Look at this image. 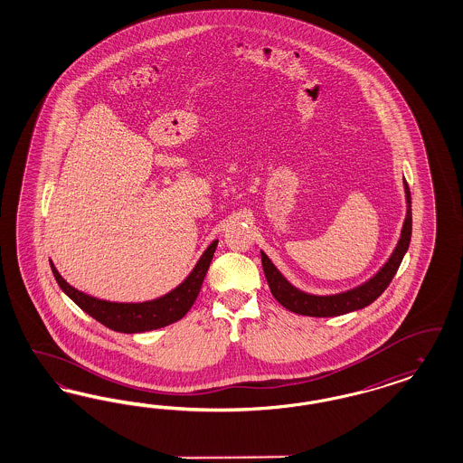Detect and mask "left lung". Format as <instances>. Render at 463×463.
<instances>
[{
  "label": "left lung",
  "instance_id": "1",
  "mask_svg": "<svg viewBox=\"0 0 463 463\" xmlns=\"http://www.w3.org/2000/svg\"><path fill=\"white\" fill-rule=\"evenodd\" d=\"M403 190H405L407 213H405V221L402 225L399 242H397L393 253L386 260V263L369 280L357 288L336 292V294H326V296L304 292L301 288L292 286L282 275V271L273 265V261L267 256V253L261 251V265H263V271H265V277H267L273 298L286 309L296 313V315L317 317V318L347 315V313L363 309L369 304L374 303L384 292V288L390 286V282L399 270L400 263L411 244L412 202H411V190H409V184L405 179H403Z\"/></svg>",
  "mask_w": 463,
  "mask_h": 463
}]
</instances>
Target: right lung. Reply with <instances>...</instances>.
<instances>
[{
	"instance_id": "1",
	"label": "right lung",
	"mask_w": 463,
	"mask_h": 463,
	"mask_svg": "<svg viewBox=\"0 0 463 463\" xmlns=\"http://www.w3.org/2000/svg\"><path fill=\"white\" fill-rule=\"evenodd\" d=\"M217 242H219L217 240L210 242V246L203 251V255L200 256V260L188 273V277L177 288L160 296L157 299H150L144 303H112L106 299H97L94 296H89L79 288L70 286L60 275V271L56 270L54 263L52 261L49 263L58 286L87 315H90L92 318L114 332L144 334V332L167 326L177 319L183 318L190 311V307L200 294V288L207 275L210 261L215 253Z\"/></svg>"
}]
</instances>
